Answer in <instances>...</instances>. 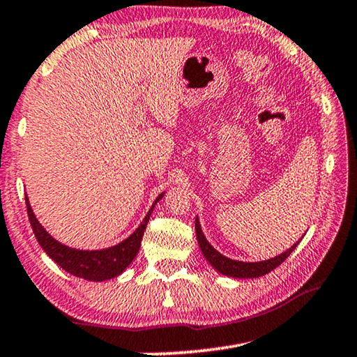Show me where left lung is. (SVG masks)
<instances>
[{
  "instance_id": "obj_1",
  "label": "left lung",
  "mask_w": 357,
  "mask_h": 357,
  "mask_svg": "<svg viewBox=\"0 0 357 357\" xmlns=\"http://www.w3.org/2000/svg\"><path fill=\"white\" fill-rule=\"evenodd\" d=\"M195 234H197V240H199L200 250L203 252V256L206 257L208 262L211 264L219 273L231 276V278H259V276L267 275L271 270H275L278 265L284 262V260L289 257V254L296 250V246L298 245L297 241L296 245L282 254H280V256L268 260H262V262H240V260H231L229 257L222 256V254L218 252L211 245H209L202 231L199 218L195 219Z\"/></svg>"
}]
</instances>
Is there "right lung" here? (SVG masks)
Listing matches in <instances>:
<instances>
[{
    "label": "right lung",
    "instance_id": "add662e5",
    "mask_svg": "<svg viewBox=\"0 0 357 357\" xmlns=\"http://www.w3.org/2000/svg\"><path fill=\"white\" fill-rule=\"evenodd\" d=\"M162 197L163 194H160L157 202L160 200ZM25 203H26V213H28V219H30L33 234H35L38 243L41 245L43 250L46 251L47 256L52 259L55 264H59L65 271H68V273L75 275L77 278L89 280V281H105V280L116 278L117 275H121L122 271L132 264V260L139 251L146 225L149 222L152 208H154L152 206L151 211L146 214V218L143 222H141L139 227L135 230L127 240L119 243V245L107 248V250H101V251H79V250H71V248H68L56 240H54L52 236L44 230L43 225L38 222V219L35 218V214H33L26 197H25Z\"/></svg>",
    "mask_w": 357,
    "mask_h": 357
}]
</instances>
